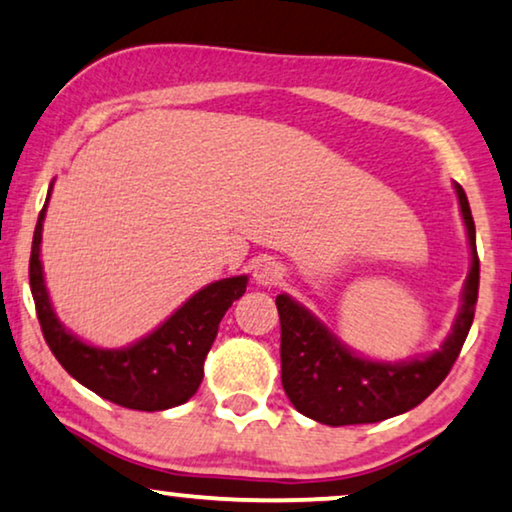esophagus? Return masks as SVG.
Wrapping results in <instances>:
<instances>
[{
	"instance_id": "1",
	"label": "esophagus",
	"mask_w": 512,
	"mask_h": 512,
	"mask_svg": "<svg viewBox=\"0 0 512 512\" xmlns=\"http://www.w3.org/2000/svg\"><path fill=\"white\" fill-rule=\"evenodd\" d=\"M255 281L260 285H278L283 281V267L274 260H262L255 264Z\"/></svg>"
}]
</instances>
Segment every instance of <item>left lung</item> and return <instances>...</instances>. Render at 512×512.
<instances>
[{
    "label": "left lung",
    "mask_w": 512,
    "mask_h": 512,
    "mask_svg": "<svg viewBox=\"0 0 512 512\" xmlns=\"http://www.w3.org/2000/svg\"><path fill=\"white\" fill-rule=\"evenodd\" d=\"M461 217L468 231L470 271L463 285V304L452 335L440 351L400 363H381L346 349L320 320L288 295H278L281 316V381L297 412L325 426L377 424L398 417L431 395L452 370L473 325L478 304L480 260L475 250V222L461 185Z\"/></svg>",
    "instance_id": "1"
}]
</instances>
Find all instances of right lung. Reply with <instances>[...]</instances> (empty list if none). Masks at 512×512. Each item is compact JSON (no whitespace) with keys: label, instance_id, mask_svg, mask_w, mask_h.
Here are the masks:
<instances>
[{"label":"right lung","instance_id":"1","mask_svg":"<svg viewBox=\"0 0 512 512\" xmlns=\"http://www.w3.org/2000/svg\"><path fill=\"white\" fill-rule=\"evenodd\" d=\"M49 199L51 189L34 227L30 290L39 325L53 356L79 384L128 410L161 412L187 403L201 386L203 360L215 342L220 320L245 292L248 276H231L206 285L154 332L126 349H98L81 342L60 323L46 292L39 252Z\"/></svg>","mask_w":512,"mask_h":512}]
</instances>
